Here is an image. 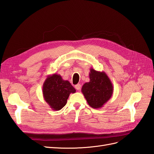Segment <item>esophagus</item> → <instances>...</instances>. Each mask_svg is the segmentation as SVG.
<instances>
[{
    "instance_id": "1",
    "label": "esophagus",
    "mask_w": 154,
    "mask_h": 154,
    "mask_svg": "<svg viewBox=\"0 0 154 154\" xmlns=\"http://www.w3.org/2000/svg\"><path fill=\"white\" fill-rule=\"evenodd\" d=\"M81 87H82V85H81L80 84H77V85H75V88H76V90H78V91L80 90Z\"/></svg>"
}]
</instances>
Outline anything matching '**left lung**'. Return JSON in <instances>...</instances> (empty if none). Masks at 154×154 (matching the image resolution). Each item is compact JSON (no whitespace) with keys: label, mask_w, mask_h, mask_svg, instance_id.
<instances>
[{"label":"left lung","mask_w":154,"mask_h":154,"mask_svg":"<svg viewBox=\"0 0 154 154\" xmlns=\"http://www.w3.org/2000/svg\"><path fill=\"white\" fill-rule=\"evenodd\" d=\"M89 78V82L82 86V92L92 108L100 109L113 94L112 83L105 72L93 68L90 69Z\"/></svg>","instance_id":"obj_1"}]
</instances>
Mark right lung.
<instances>
[{
    "mask_svg": "<svg viewBox=\"0 0 154 154\" xmlns=\"http://www.w3.org/2000/svg\"><path fill=\"white\" fill-rule=\"evenodd\" d=\"M75 92L71 83L57 73L48 75L42 87L44 99L53 110H61L66 105L70 94Z\"/></svg>",
    "mask_w": 154,
    "mask_h": 154,
    "instance_id": "add662e5",
    "label": "right lung"
}]
</instances>
